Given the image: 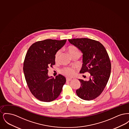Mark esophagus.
Masks as SVG:
<instances>
[{
    "label": "esophagus",
    "mask_w": 129,
    "mask_h": 129,
    "mask_svg": "<svg viewBox=\"0 0 129 129\" xmlns=\"http://www.w3.org/2000/svg\"><path fill=\"white\" fill-rule=\"evenodd\" d=\"M72 80V79H71V78H66V81L67 82H69V81H71V80Z\"/></svg>",
    "instance_id": "1"
}]
</instances>
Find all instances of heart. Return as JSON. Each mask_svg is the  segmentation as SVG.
Here are the masks:
<instances>
[{
    "label": "heart",
    "mask_w": 129,
    "mask_h": 129,
    "mask_svg": "<svg viewBox=\"0 0 129 129\" xmlns=\"http://www.w3.org/2000/svg\"><path fill=\"white\" fill-rule=\"evenodd\" d=\"M68 51L69 54L72 57L73 56L75 55L78 54H80V51L78 49L74 46H70L68 48ZM61 54V50H59L55 53V62L58 61L60 58V56ZM61 74H64V75L68 76V77H72L74 76L75 71L74 70L73 68L70 67H65L62 69L60 71Z\"/></svg>",
    "instance_id": "obj_1"
}]
</instances>
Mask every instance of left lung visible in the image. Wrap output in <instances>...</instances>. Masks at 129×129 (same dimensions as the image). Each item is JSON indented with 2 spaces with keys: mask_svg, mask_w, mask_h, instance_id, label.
Here are the masks:
<instances>
[{
  "mask_svg": "<svg viewBox=\"0 0 129 129\" xmlns=\"http://www.w3.org/2000/svg\"><path fill=\"white\" fill-rule=\"evenodd\" d=\"M69 41L83 53V64L80 73L90 74L88 81L79 79L81 86L76 90V94L84 100L95 99L104 91L110 77L111 64L108 54L104 46L94 40L77 38Z\"/></svg>",
  "mask_w": 129,
  "mask_h": 129,
  "instance_id": "8db88e82",
  "label": "left lung"
}]
</instances>
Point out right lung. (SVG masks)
<instances>
[{"instance_id":"add662e5","label":"right lung","mask_w":129,"mask_h":129,"mask_svg":"<svg viewBox=\"0 0 129 129\" xmlns=\"http://www.w3.org/2000/svg\"><path fill=\"white\" fill-rule=\"evenodd\" d=\"M66 40L47 39L32 44L25 56L23 71L29 90L36 98L50 102L61 92L66 78L58 74L55 78L48 76V68L55 64V53L65 44Z\"/></svg>"}]
</instances>
